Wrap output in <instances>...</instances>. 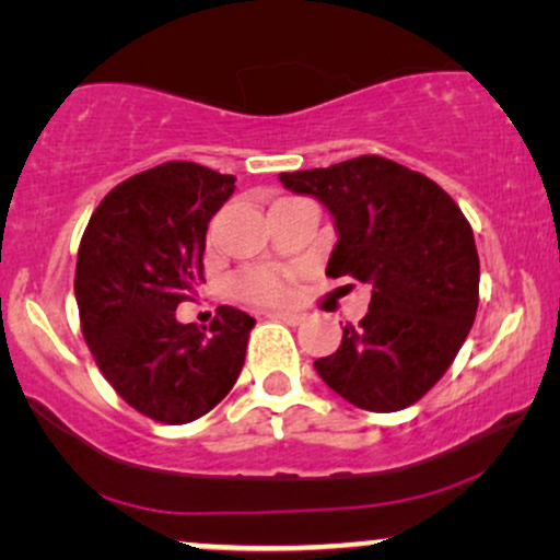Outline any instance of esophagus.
<instances>
[{
	"label": "esophagus",
	"mask_w": 560,
	"mask_h": 560,
	"mask_svg": "<svg viewBox=\"0 0 560 560\" xmlns=\"http://www.w3.org/2000/svg\"><path fill=\"white\" fill-rule=\"evenodd\" d=\"M269 317L285 322V325H301V322H304V314L299 312H269Z\"/></svg>",
	"instance_id": "1"
}]
</instances>
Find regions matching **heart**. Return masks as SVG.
Wrapping results in <instances>:
<instances>
[{
	"label": "heart",
	"instance_id": "heart-1",
	"mask_svg": "<svg viewBox=\"0 0 560 560\" xmlns=\"http://www.w3.org/2000/svg\"><path fill=\"white\" fill-rule=\"evenodd\" d=\"M288 285H291V272L278 267L246 269L233 280L235 295L252 304H278L288 295Z\"/></svg>",
	"mask_w": 560,
	"mask_h": 560
}]
</instances>
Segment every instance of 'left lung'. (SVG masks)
I'll return each mask as SVG.
<instances>
[{"instance_id":"8db88e82","label":"left lung","mask_w":560,"mask_h":560,"mask_svg":"<svg viewBox=\"0 0 560 560\" xmlns=\"http://www.w3.org/2000/svg\"><path fill=\"white\" fill-rule=\"evenodd\" d=\"M280 183L332 214L327 275L372 285L366 317L314 370L359 409L417 404L475 325L479 256L464 212L435 180L377 154L280 173Z\"/></svg>"}]
</instances>
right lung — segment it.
<instances>
[{"label": "right lung", "mask_w": 560, "mask_h": 560, "mask_svg": "<svg viewBox=\"0 0 560 560\" xmlns=\"http://www.w3.org/2000/svg\"><path fill=\"white\" fill-rule=\"evenodd\" d=\"M233 190V175L164 162L112 188L85 225L75 265L83 338L117 396L154 422L212 411L246 361V312L220 306L209 330L175 317L203 282L209 220Z\"/></svg>", "instance_id": "1"}]
</instances>
